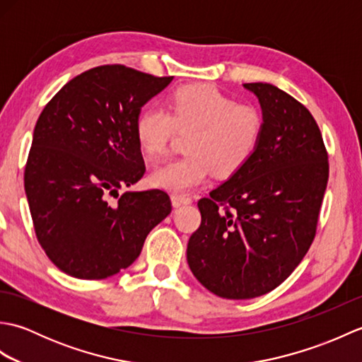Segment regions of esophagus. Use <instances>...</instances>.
Returning <instances> with one entry per match:
<instances>
[{"instance_id":"1","label":"esophagus","mask_w":362,"mask_h":362,"mask_svg":"<svg viewBox=\"0 0 362 362\" xmlns=\"http://www.w3.org/2000/svg\"><path fill=\"white\" fill-rule=\"evenodd\" d=\"M171 201L174 206H182V205H189L191 204V197L187 194H179V193H173L171 194Z\"/></svg>"}]
</instances>
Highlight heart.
<instances>
[{
	"instance_id": "b5f03b06",
	"label": "heart",
	"mask_w": 362,
	"mask_h": 362,
	"mask_svg": "<svg viewBox=\"0 0 362 362\" xmlns=\"http://www.w3.org/2000/svg\"><path fill=\"white\" fill-rule=\"evenodd\" d=\"M168 110L146 107L135 119V138L149 158L166 152L175 130L188 132L182 157L158 165L151 183L169 191L201 185L211 171L227 177L240 171L255 153L264 132L258 107L236 103L218 87L193 83L174 90Z\"/></svg>"
}]
</instances>
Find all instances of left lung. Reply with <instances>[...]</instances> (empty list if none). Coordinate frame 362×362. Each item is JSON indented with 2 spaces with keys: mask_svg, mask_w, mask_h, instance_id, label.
<instances>
[{
  "mask_svg": "<svg viewBox=\"0 0 362 362\" xmlns=\"http://www.w3.org/2000/svg\"><path fill=\"white\" fill-rule=\"evenodd\" d=\"M257 95L264 132L252 158L210 197L197 202L201 226L191 235V272L222 298L267 294L308 252L328 182V152L310 110L271 83Z\"/></svg>",
  "mask_w": 362,
  "mask_h": 362,
  "instance_id": "8db88e82",
  "label": "left lung"
}]
</instances>
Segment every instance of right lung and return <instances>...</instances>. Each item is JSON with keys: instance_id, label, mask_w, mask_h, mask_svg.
Listing matches in <instances>:
<instances>
[{"instance_id": "obj_1", "label": "right lung", "mask_w": 362, "mask_h": 362, "mask_svg": "<svg viewBox=\"0 0 362 362\" xmlns=\"http://www.w3.org/2000/svg\"><path fill=\"white\" fill-rule=\"evenodd\" d=\"M171 81L101 65L65 83L42 110L25 191L37 240L62 272L82 280L118 274L171 213L161 189L118 194L146 171L135 138L138 113ZM112 195L119 201L109 204Z\"/></svg>"}]
</instances>
